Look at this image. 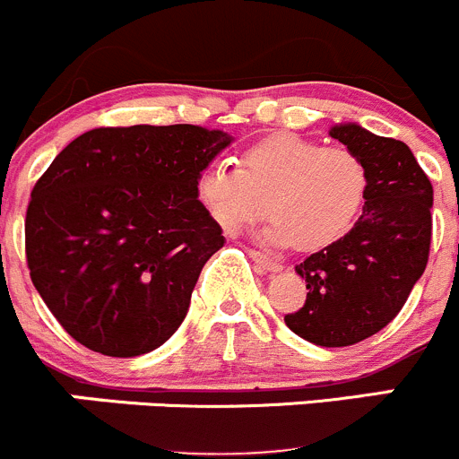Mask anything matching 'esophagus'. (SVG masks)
I'll list each match as a JSON object with an SVG mask.
<instances>
[{
	"label": "esophagus",
	"mask_w": 459,
	"mask_h": 459,
	"mask_svg": "<svg viewBox=\"0 0 459 459\" xmlns=\"http://www.w3.org/2000/svg\"><path fill=\"white\" fill-rule=\"evenodd\" d=\"M249 256H252L254 261L258 263V265L265 267V270H270V272H279L281 267H283L279 261H272L270 256H265V254H263V252H256V249H252V252H249Z\"/></svg>",
	"instance_id": "1"
}]
</instances>
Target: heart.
<instances>
[{
	"instance_id": "1",
	"label": "heart",
	"mask_w": 459,
	"mask_h": 459,
	"mask_svg": "<svg viewBox=\"0 0 459 459\" xmlns=\"http://www.w3.org/2000/svg\"><path fill=\"white\" fill-rule=\"evenodd\" d=\"M370 171L361 156L303 135H272L198 178V198L221 230L234 234L265 214L261 238L274 247L321 252L337 245L364 212Z\"/></svg>"
}]
</instances>
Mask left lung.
<instances>
[{"mask_svg": "<svg viewBox=\"0 0 459 459\" xmlns=\"http://www.w3.org/2000/svg\"><path fill=\"white\" fill-rule=\"evenodd\" d=\"M330 135L366 162L370 194L355 228L297 265L307 297L285 325L316 346L343 348L385 328L424 274L433 185L402 140L355 122L334 125Z\"/></svg>", "mask_w": 459, "mask_h": 459, "instance_id": "8db88e82", "label": "left lung"}]
</instances>
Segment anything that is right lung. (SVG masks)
<instances>
[{"label": "right lung", "instance_id": "1", "mask_svg": "<svg viewBox=\"0 0 459 459\" xmlns=\"http://www.w3.org/2000/svg\"><path fill=\"white\" fill-rule=\"evenodd\" d=\"M230 143L196 125L100 126L57 153L30 192L26 263L75 342L138 357L178 330L225 243L198 178Z\"/></svg>", "mask_w": 459, "mask_h": 459}]
</instances>
